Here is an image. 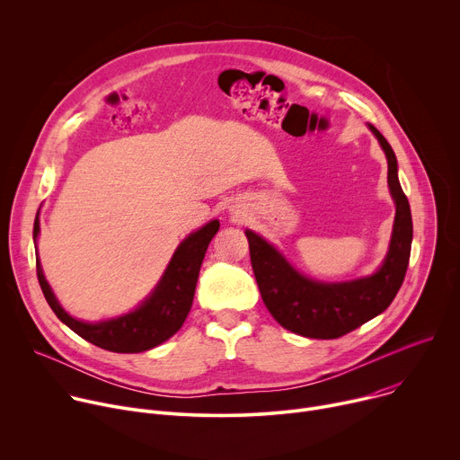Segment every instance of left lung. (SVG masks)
I'll return each mask as SVG.
<instances>
[{"label": "left lung", "instance_id": "8db88e82", "mask_svg": "<svg viewBox=\"0 0 460 460\" xmlns=\"http://www.w3.org/2000/svg\"><path fill=\"white\" fill-rule=\"evenodd\" d=\"M369 128L385 153L387 185L397 204L389 251L375 275L342 284L314 282L296 273L264 238L245 231L261 300L273 318L296 335L320 341L344 337L387 309L404 282L413 240L410 202L399 183L395 153L373 125Z\"/></svg>", "mask_w": 460, "mask_h": 460}]
</instances>
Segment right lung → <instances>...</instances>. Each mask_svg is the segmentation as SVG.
Here are the masks:
<instances>
[{"label":"right lung","mask_w":460,"mask_h":460,"mask_svg":"<svg viewBox=\"0 0 460 460\" xmlns=\"http://www.w3.org/2000/svg\"><path fill=\"white\" fill-rule=\"evenodd\" d=\"M218 220L189 234L176 249L167 271L164 273L155 293L133 313L100 323H87L63 311L52 295L40 260L36 258L38 282L56 316L87 342L114 353H142L171 339L185 322L192 305L196 282L209 242L218 233ZM40 233V220H34V238Z\"/></svg>","instance_id":"add662e5"}]
</instances>
